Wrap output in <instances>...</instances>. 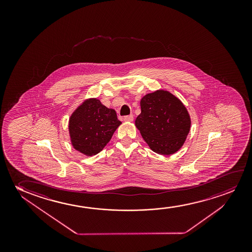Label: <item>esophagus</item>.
<instances>
[{"instance_id": "34e87169", "label": "esophagus", "mask_w": 252, "mask_h": 252, "mask_svg": "<svg viewBox=\"0 0 252 252\" xmlns=\"http://www.w3.org/2000/svg\"><path fill=\"white\" fill-rule=\"evenodd\" d=\"M124 121H133V115H132V114H130V115H127V116H125Z\"/></svg>"}]
</instances>
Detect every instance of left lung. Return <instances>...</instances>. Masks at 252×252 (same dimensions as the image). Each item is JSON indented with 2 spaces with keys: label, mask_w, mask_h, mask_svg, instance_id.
Listing matches in <instances>:
<instances>
[{
  "label": "left lung",
  "mask_w": 252,
  "mask_h": 252,
  "mask_svg": "<svg viewBox=\"0 0 252 252\" xmlns=\"http://www.w3.org/2000/svg\"><path fill=\"white\" fill-rule=\"evenodd\" d=\"M141 114L135 126L153 152L171 155L182 148L191 126L183 102L165 90L147 94L140 100Z\"/></svg>",
  "instance_id": "1"
}]
</instances>
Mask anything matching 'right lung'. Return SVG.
I'll return each mask as SVG.
<instances>
[{"instance_id":"1","label":"right lung","mask_w":252,"mask_h":252,"mask_svg":"<svg viewBox=\"0 0 252 252\" xmlns=\"http://www.w3.org/2000/svg\"><path fill=\"white\" fill-rule=\"evenodd\" d=\"M121 124L116 112L96 98L85 100L73 112L69 121L70 141L84 155H96L110 141Z\"/></svg>"}]
</instances>
